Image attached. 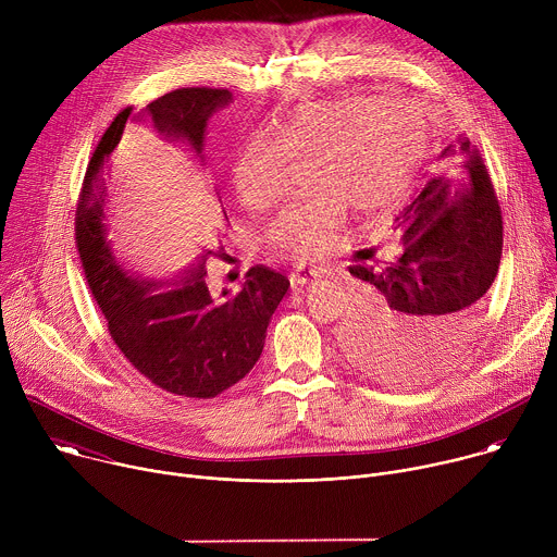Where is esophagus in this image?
Wrapping results in <instances>:
<instances>
[{
	"label": "esophagus",
	"instance_id": "1",
	"mask_svg": "<svg viewBox=\"0 0 557 557\" xmlns=\"http://www.w3.org/2000/svg\"><path fill=\"white\" fill-rule=\"evenodd\" d=\"M320 277V271L312 269V267H306V264H297L293 271H290V284L297 288V286H306L310 284L312 280Z\"/></svg>",
	"mask_w": 557,
	"mask_h": 557
}]
</instances>
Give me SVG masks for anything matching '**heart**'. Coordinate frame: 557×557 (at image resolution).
Instances as JSON below:
<instances>
[{
  "label": "heart",
  "mask_w": 557,
  "mask_h": 557,
  "mask_svg": "<svg viewBox=\"0 0 557 557\" xmlns=\"http://www.w3.org/2000/svg\"><path fill=\"white\" fill-rule=\"evenodd\" d=\"M430 145L423 108L410 99L352 95L299 108L269 134L251 136L235 156L233 181L251 209L273 205L290 161H310L306 196L284 205L267 226L275 251L293 260L322 256L348 205L383 211L410 187Z\"/></svg>",
  "instance_id": "heart-1"
}]
</instances>
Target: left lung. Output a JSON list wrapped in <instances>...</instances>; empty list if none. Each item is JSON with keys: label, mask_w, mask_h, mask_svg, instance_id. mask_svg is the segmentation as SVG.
Here are the masks:
<instances>
[{"label": "left lung", "mask_w": 557, "mask_h": 557, "mask_svg": "<svg viewBox=\"0 0 557 557\" xmlns=\"http://www.w3.org/2000/svg\"><path fill=\"white\" fill-rule=\"evenodd\" d=\"M441 174L396 215L404 249L348 271L370 284L344 344L368 374L417 383L447 368L473 337L503 256V211L481 151L458 134Z\"/></svg>", "instance_id": "left-lung-1"}]
</instances>
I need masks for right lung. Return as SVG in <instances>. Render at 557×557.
<instances>
[{
  "mask_svg": "<svg viewBox=\"0 0 557 557\" xmlns=\"http://www.w3.org/2000/svg\"><path fill=\"white\" fill-rule=\"evenodd\" d=\"M228 101L224 88H178L149 103L147 112L158 132L185 138L200 153L207 119ZM129 112L125 108L114 116L92 151L74 213L76 251L123 357L156 387L187 399H213L253 370L271 314L290 282L253 267L240 293L215 295L200 264L174 288L158 290L121 269L106 243L103 183Z\"/></svg>",
  "mask_w": 557,
  "mask_h": 557,
  "instance_id": "right-lung-1",
  "label": "right lung"
}]
</instances>
